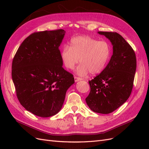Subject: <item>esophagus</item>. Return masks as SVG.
Returning a JSON list of instances; mask_svg holds the SVG:
<instances>
[{"label": "esophagus", "instance_id": "esophagus-1", "mask_svg": "<svg viewBox=\"0 0 149 149\" xmlns=\"http://www.w3.org/2000/svg\"><path fill=\"white\" fill-rule=\"evenodd\" d=\"M74 81H75V82H78V81H79L83 80V79H82V78H79V77H76V76H74Z\"/></svg>", "mask_w": 149, "mask_h": 149}]
</instances>
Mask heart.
<instances>
[{"instance_id": "b5f03b06", "label": "heart", "mask_w": 149, "mask_h": 149, "mask_svg": "<svg viewBox=\"0 0 149 149\" xmlns=\"http://www.w3.org/2000/svg\"><path fill=\"white\" fill-rule=\"evenodd\" d=\"M111 55V47L106 41H98L89 36L81 35L72 38L70 46L65 45L61 58L65 66L73 70L79 61L76 74L84 76L91 73H100L105 69Z\"/></svg>"}]
</instances>
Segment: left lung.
<instances>
[{"label": "left lung", "instance_id": "left-lung-1", "mask_svg": "<svg viewBox=\"0 0 149 149\" xmlns=\"http://www.w3.org/2000/svg\"><path fill=\"white\" fill-rule=\"evenodd\" d=\"M111 42L113 53L105 69L89 81L90 93L86 102L93 111L109 114L128 100L136 71V54L130 45L116 32L97 31Z\"/></svg>", "mask_w": 149, "mask_h": 149}]
</instances>
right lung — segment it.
<instances>
[{
    "instance_id": "add662e5",
    "label": "right lung",
    "mask_w": 149,
    "mask_h": 149,
    "mask_svg": "<svg viewBox=\"0 0 149 149\" xmlns=\"http://www.w3.org/2000/svg\"><path fill=\"white\" fill-rule=\"evenodd\" d=\"M66 31L60 29L31 34L13 58L12 77L22 106L34 115H55L74 79L64 70L59 47Z\"/></svg>"
}]
</instances>
